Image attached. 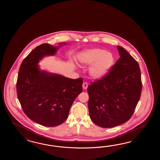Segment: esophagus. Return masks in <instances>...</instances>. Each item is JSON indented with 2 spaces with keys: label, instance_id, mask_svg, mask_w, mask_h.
<instances>
[{
  "label": "esophagus",
  "instance_id": "34e87169",
  "mask_svg": "<svg viewBox=\"0 0 160 160\" xmlns=\"http://www.w3.org/2000/svg\"><path fill=\"white\" fill-rule=\"evenodd\" d=\"M88 87V83L87 82H84L82 83V88L84 90H86Z\"/></svg>",
  "mask_w": 160,
  "mask_h": 160
}]
</instances>
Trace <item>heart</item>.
Here are the masks:
<instances>
[{"label": "heart", "mask_w": 160, "mask_h": 160, "mask_svg": "<svg viewBox=\"0 0 160 160\" xmlns=\"http://www.w3.org/2000/svg\"><path fill=\"white\" fill-rule=\"evenodd\" d=\"M79 61L81 64L90 66L89 74L95 79L104 77L110 70L115 62V58L111 52L104 48H91L84 52L80 56Z\"/></svg>", "instance_id": "1"}]
</instances>
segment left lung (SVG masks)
I'll return each mask as SVG.
<instances>
[{"label":"left lung","mask_w":160,"mask_h":160,"mask_svg":"<svg viewBox=\"0 0 160 160\" xmlns=\"http://www.w3.org/2000/svg\"><path fill=\"white\" fill-rule=\"evenodd\" d=\"M120 58L104 77L87 88L88 107L92 122L103 128L119 126L130 120L142 90L138 63L117 46Z\"/></svg>","instance_id":"left-lung-1"}]
</instances>
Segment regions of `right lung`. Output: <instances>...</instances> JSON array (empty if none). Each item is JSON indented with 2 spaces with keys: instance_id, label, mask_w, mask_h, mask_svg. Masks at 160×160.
I'll list each match as a JSON object with an SVG mask.
<instances>
[{
  "instance_id": "add662e5",
  "label": "right lung",
  "mask_w": 160,
  "mask_h": 160,
  "mask_svg": "<svg viewBox=\"0 0 160 160\" xmlns=\"http://www.w3.org/2000/svg\"><path fill=\"white\" fill-rule=\"evenodd\" d=\"M63 44L43 43L33 50L20 65L16 83L18 98L25 114L46 127L62 124L82 92V78L72 79L40 69L39 61L53 56Z\"/></svg>"
}]
</instances>
